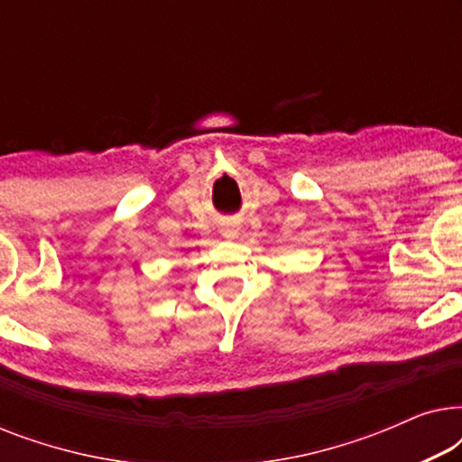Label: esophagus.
Segmentation results:
<instances>
[{
	"mask_svg": "<svg viewBox=\"0 0 462 462\" xmlns=\"http://www.w3.org/2000/svg\"><path fill=\"white\" fill-rule=\"evenodd\" d=\"M220 233H223V237H226V239H236L237 237V229H236V226H231V225H225L223 229H220Z\"/></svg>",
	"mask_w": 462,
	"mask_h": 462,
	"instance_id": "1",
	"label": "esophagus"
}]
</instances>
